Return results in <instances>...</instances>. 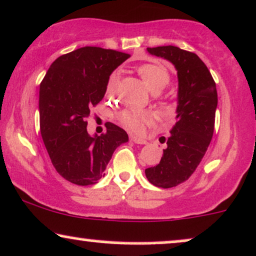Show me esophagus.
Returning a JSON list of instances; mask_svg holds the SVG:
<instances>
[{
    "label": "esophagus",
    "mask_w": 256,
    "mask_h": 256,
    "mask_svg": "<svg viewBox=\"0 0 256 256\" xmlns=\"http://www.w3.org/2000/svg\"><path fill=\"white\" fill-rule=\"evenodd\" d=\"M131 140L134 142V143L136 144H146V140H143V138H140V137H136V136H131Z\"/></svg>",
    "instance_id": "34e87169"
}]
</instances>
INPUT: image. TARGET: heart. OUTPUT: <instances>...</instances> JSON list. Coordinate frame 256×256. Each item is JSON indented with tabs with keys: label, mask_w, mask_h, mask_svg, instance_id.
Masks as SVG:
<instances>
[{
	"label": "heart",
	"mask_w": 256,
	"mask_h": 256,
	"mask_svg": "<svg viewBox=\"0 0 256 256\" xmlns=\"http://www.w3.org/2000/svg\"><path fill=\"white\" fill-rule=\"evenodd\" d=\"M138 74L146 83V86L152 93H160L167 87L170 81V75L164 66L155 63H146L138 68ZM119 87V72H116L110 74L107 80L106 93L108 95H114L118 92ZM118 119L122 125L128 130L140 134L149 124L152 116L149 113L137 108H126L118 114Z\"/></svg>",
	"instance_id": "obj_1"
}]
</instances>
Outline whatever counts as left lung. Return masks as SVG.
Masks as SVG:
<instances>
[{"label": "left lung", "instance_id": "8db88e82", "mask_svg": "<svg viewBox=\"0 0 256 256\" xmlns=\"http://www.w3.org/2000/svg\"><path fill=\"white\" fill-rule=\"evenodd\" d=\"M146 50L170 62L178 72L176 122L161 161L146 169L150 184L170 188L194 173L210 146L218 102L216 83L204 62L193 52L172 45Z\"/></svg>", "mask_w": 256, "mask_h": 256}]
</instances>
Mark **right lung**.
I'll use <instances>...</instances> for the list:
<instances>
[{"label": "right lung", "instance_id": "obj_1", "mask_svg": "<svg viewBox=\"0 0 256 256\" xmlns=\"http://www.w3.org/2000/svg\"><path fill=\"white\" fill-rule=\"evenodd\" d=\"M130 54L84 46L58 57L39 89L40 132L58 174L78 186L96 184L119 146L128 140L122 128L107 122L90 136L86 119L102 100L110 75Z\"/></svg>", "mask_w": 256, "mask_h": 256}]
</instances>
